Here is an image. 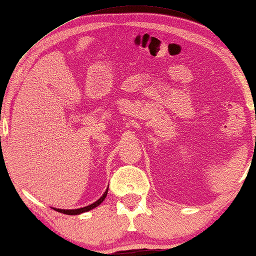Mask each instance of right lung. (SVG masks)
<instances>
[{"instance_id":"right-lung-1","label":"right lung","mask_w":256,"mask_h":256,"mask_svg":"<svg viewBox=\"0 0 256 256\" xmlns=\"http://www.w3.org/2000/svg\"><path fill=\"white\" fill-rule=\"evenodd\" d=\"M108 188H106V191L104 192V194L100 196V199L97 200V202H95L94 204H92V205H88L86 207H81V208H76V210H60V208H52V210L60 212V213H62V214H66V215H78V214H82V213H86V212H89L94 210V208L100 206L102 202H104V199L106 198V196H108Z\"/></svg>"}]
</instances>
